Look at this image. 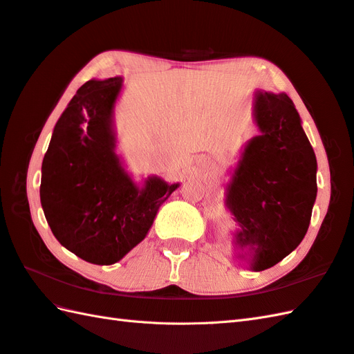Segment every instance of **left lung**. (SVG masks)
<instances>
[{"label": "left lung", "mask_w": 354, "mask_h": 354, "mask_svg": "<svg viewBox=\"0 0 354 354\" xmlns=\"http://www.w3.org/2000/svg\"><path fill=\"white\" fill-rule=\"evenodd\" d=\"M261 134L244 146L226 187L225 203L240 226L235 245L248 249L250 268L276 266L305 238L317 197V158L292 101L257 92Z\"/></svg>", "instance_id": "left-lung-1"}]
</instances>
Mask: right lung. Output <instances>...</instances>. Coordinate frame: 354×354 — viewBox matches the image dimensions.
Segmentation results:
<instances>
[{"label":"right lung","mask_w":354,"mask_h":354,"mask_svg":"<svg viewBox=\"0 0 354 354\" xmlns=\"http://www.w3.org/2000/svg\"><path fill=\"white\" fill-rule=\"evenodd\" d=\"M122 77L90 80L57 120L42 162L40 203L54 236L97 266L120 261L145 240L179 184L149 176L140 188L116 151L113 110Z\"/></svg>","instance_id":"add662e5"}]
</instances>
